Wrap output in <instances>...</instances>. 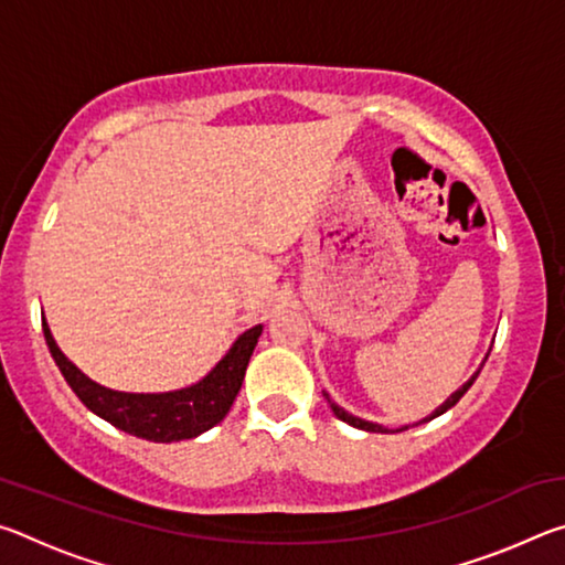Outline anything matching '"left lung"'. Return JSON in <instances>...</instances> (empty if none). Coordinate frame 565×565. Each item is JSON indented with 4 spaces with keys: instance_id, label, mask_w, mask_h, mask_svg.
Masks as SVG:
<instances>
[{
    "instance_id": "1",
    "label": "left lung",
    "mask_w": 565,
    "mask_h": 565,
    "mask_svg": "<svg viewBox=\"0 0 565 565\" xmlns=\"http://www.w3.org/2000/svg\"><path fill=\"white\" fill-rule=\"evenodd\" d=\"M486 359H489V356H486ZM486 363V361H483ZM483 363H481V369H483ZM481 369H478L476 371V374L471 376V379H468L466 381V384L461 386V388H458V391H454V394L451 396H448L446 401H444V404L441 406H438L436 411H434V414L431 416H426L424 420H418V424H426V420H431V418H436V416H441V414H446V411L448 408H451V406H456L458 404V401H461V396L466 394V391L468 388H471L473 386V381L478 379V374H481ZM323 396H327L329 398V394H323ZM329 406H331V411H333V414H337V418H341V420H347V424L349 426H353V428H361V431H371V434H394V431H388V428L386 426H379V424H371V420H363V418H359V416H351L349 414V411H343L339 404H333V401L329 398ZM416 424V426H418ZM406 428H411V426H401V428H396V434L398 431H406Z\"/></svg>"
}]
</instances>
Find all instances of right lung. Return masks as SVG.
Returning <instances> with one entry per match:
<instances>
[{
    "label": "right lung",
    "instance_id": "right-lung-1",
    "mask_svg": "<svg viewBox=\"0 0 565 565\" xmlns=\"http://www.w3.org/2000/svg\"><path fill=\"white\" fill-rule=\"evenodd\" d=\"M42 329L46 347H50L52 359L60 366L66 384L72 386L92 414L109 420L124 434L147 438L154 444H171L196 438L228 414L264 327L259 323V327L244 331L226 351V356L202 381L186 388L164 391V394H127V391H114L97 384L64 356L50 327H46V319H42Z\"/></svg>",
    "mask_w": 565,
    "mask_h": 565
}]
</instances>
